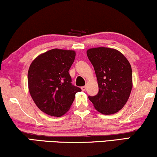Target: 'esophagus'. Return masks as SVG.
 Returning <instances> with one entry per match:
<instances>
[{"label":"esophagus","mask_w":157,"mask_h":157,"mask_svg":"<svg viewBox=\"0 0 157 157\" xmlns=\"http://www.w3.org/2000/svg\"><path fill=\"white\" fill-rule=\"evenodd\" d=\"M86 89V86H84L81 87V90H82V91H85Z\"/></svg>","instance_id":"1"}]
</instances>
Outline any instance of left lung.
Masks as SVG:
<instances>
[{
	"label": "left lung",
	"mask_w": 157,
	"mask_h": 157,
	"mask_svg": "<svg viewBox=\"0 0 157 157\" xmlns=\"http://www.w3.org/2000/svg\"><path fill=\"white\" fill-rule=\"evenodd\" d=\"M95 71L98 85L96 96L89 100L98 112L113 114L123 108L132 89V70L129 62L119 51L98 47L86 51Z\"/></svg>",
	"instance_id": "left-lung-1"
}]
</instances>
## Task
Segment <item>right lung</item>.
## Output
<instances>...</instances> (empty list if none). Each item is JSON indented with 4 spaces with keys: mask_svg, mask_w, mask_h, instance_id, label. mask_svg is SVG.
<instances>
[{
    "mask_svg": "<svg viewBox=\"0 0 157 157\" xmlns=\"http://www.w3.org/2000/svg\"><path fill=\"white\" fill-rule=\"evenodd\" d=\"M76 52L51 49L36 58L28 72L30 94L38 108L52 117H61L70 109L80 88L71 84L68 71Z\"/></svg>",
    "mask_w": 157,
    "mask_h": 157,
    "instance_id": "1",
    "label": "right lung"
}]
</instances>
